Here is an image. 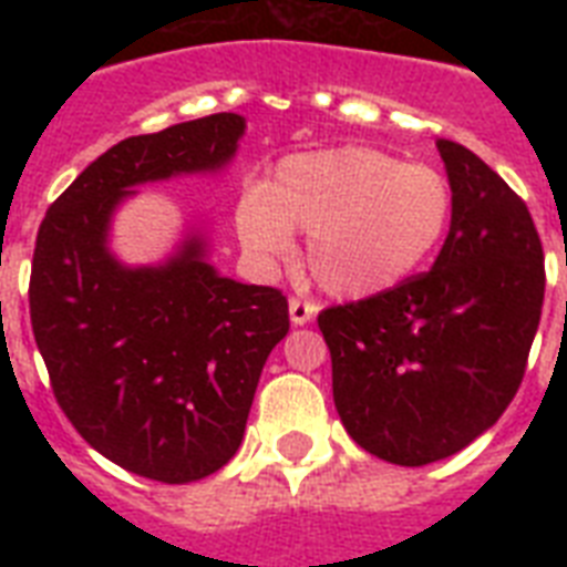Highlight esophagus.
<instances>
[{"instance_id":"obj_1","label":"esophagus","mask_w":567,"mask_h":567,"mask_svg":"<svg viewBox=\"0 0 567 567\" xmlns=\"http://www.w3.org/2000/svg\"><path fill=\"white\" fill-rule=\"evenodd\" d=\"M288 311H291L293 327H306V323L315 318L318 306H315V302H309V300H302V297H291V300H288Z\"/></svg>"}]
</instances>
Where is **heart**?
<instances>
[{
    "label": "heart",
    "instance_id": "heart-1",
    "mask_svg": "<svg viewBox=\"0 0 567 567\" xmlns=\"http://www.w3.org/2000/svg\"><path fill=\"white\" fill-rule=\"evenodd\" d=\"M456 190L430 164L371 146L288 155L235 208L240 247L258 265L291 252L309 231L311 276L336 297H373L417 274L447 238Z\"/></svg>",
    "mask_w": 567,
    "mask_h": 567
}]
</instances>
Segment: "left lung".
<instances>
[{"label": "left lung", "instance_id": "8db88e82", "mask_svg": "<svg viewBox=\"0 0 567 567\" xmlns=\"http://www.w3.org/2000/svg\"><path fill=\"white\" fill-rule=\"evenodd\" d=\"M435 146L456 214L432 270L318 315L344 430L405 467L453 456L497 423L518 394L545 302L527 203L462 144Z\"/></svg>", "mask_w": 567, "mask_h": 567}]
</instances>
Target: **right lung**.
Segmentation results:
<instances>
[{"label": "right lung", "mask_w": 567, "mask_h": 567, "mask_svg": "<svg viewBox=\"0 0 567 567\" xmlns=\"http://www.w3.org/2000/svg\"><path fill=\"white\" fill-rule=\"evenodd\" d=\"M244 126L212 114L120 141L38 229L29 311L52 394L93 450L155 483H194L238 453L261 368L291 327L288 300L217 276L196 235L167 265L123 267L109 223L135 185L220 171Z\"/></svg>", "instance_id": "1"}]
</instances>
